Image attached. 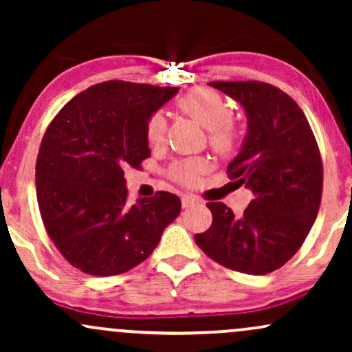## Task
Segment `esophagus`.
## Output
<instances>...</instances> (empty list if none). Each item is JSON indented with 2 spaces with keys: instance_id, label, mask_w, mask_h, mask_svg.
<instances>
[{
  "instance_id": "esophagus-1",
  "label": "esophagus",
  "mask_w": 352,
  "mask_h": 352,
  "mask_svg": "<svg viewBox=\"0 0 352 352\" xmlns=\"http://www.w3.org/2000/svg\"><path fill=\"white\" fill-rule=\"evenodd\" d=\"M199 204V200L195 199V197H190V195H184L182 197V207L184 208H190L193 207V205Z\"/></svg>"
}]
</instances>
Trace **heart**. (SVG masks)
I'll return each instance as SVG.
<instances>
[{
  "instance_id": "heart-1",
  "label": "heart",
  "mask_w": 352,
  "mask_h": 352,
  "mask_svg": "<svg viewBox=\"0 0 352 352\" xmlns=\"http://www.w3.org/2000/svg\"><path fill=\"white\" fill-rule=\"evenodd\" d=\"M179 109L184 114L197 120L208 131L210 145L220 153H228L235 148L238 132L232 124V107L228 100L217 91L208 87H199L187 92L179 100ZM147 140L151 145H160L165 137V119L160 114H153L147 122ZM205 170V164L200 160H184L172 167V177L182 184H195Z\"/></svg>"
}]
</instances>
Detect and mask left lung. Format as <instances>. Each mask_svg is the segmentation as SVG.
<instances>
[{
	"instance_id": "8db88e82",
	"label": "left lung",
	"mask_w": 352,
	"mask_h": 352,
	"mask_svg": "<svg viewBox=\"0 0 352 352\" xmlns=\"http://www.w3.org/2000/svg\"><path fill=\"white\" fill-rule=\"evenodd\" d=\"M243 107L248 127L230 179L253 192L243 215L207 204L212 227L195 235L217 263L246 274L281 268L308 236L322 192V162L308 119L281 89L258 80L210 82Z\"/></svg>"
}]
</instances>
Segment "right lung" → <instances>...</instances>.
Segmentation results:
<instances>
[{"instance_id":"obj_1","label":"right lung","mask_w":352,"mask_h":352,"mask_svg":"<svg viewBox=\"0 0 352 352\" xmlns=\"http://www.w3.org/2000/svg\"><path fill=\"white\" fill-rule=\"evenodd\" d=\"M179 87L107 80L79 92L54 117L39 147L36 195L47 235L67 261L114 276L151 256L179 217L173 193L127 204L124 168L151 155L148 119Z\"/></svg>"}]
</instances>
